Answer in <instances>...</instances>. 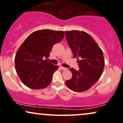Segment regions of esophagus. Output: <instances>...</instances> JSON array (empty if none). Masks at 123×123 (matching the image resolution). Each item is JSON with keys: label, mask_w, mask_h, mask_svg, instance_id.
Here are the masks:
<instances>
[{"label": "esophagus", "mask_w": 123, "mask_h": 123, "mask_svg": "<svg viewBox=\"0 0 123 123\" xmlns=\"http://www.w3.org/2000/svg\"><path fill=\"white\" fill-rule=\"evenodd\" d=\"M61 69L63 70H67V68H66L63 67V66H61Z\"/></svg>", "instance_id": "1"}]
</instances>
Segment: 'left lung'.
<instances>
[{
	"label": "left lung",
	"instance_id": "obj_1",
	"mask_svg": "<svg viewBox=\"0 0 123 123\" xmlns=\"http://www.w3.org/2000/svg\"><path fill=\"white\" fill-rule=\"evenodd\" d=\"M65 32L80 68L79 70L70 69L72 77L65 81L66 85L75 92H83L91 88L101 77L105 66L104 54L87 32L75 30Z\"/></svg>",
	"mask_w": 123,
	"mask_h": 123
}]
</instances>
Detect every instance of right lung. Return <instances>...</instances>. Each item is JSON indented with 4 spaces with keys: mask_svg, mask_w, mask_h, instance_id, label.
<instances>
[{
    "mask_svg": "<svg viewBox=\"0 0 123 123\" xmlns=\"http://www.w3.org/2000/svg\"><path fill=\"white\" fill-rule=\"evenodd\" d=\"M64 37L62 31L42 29L28 36L15 54V66L22 82L31 89L47 87L58 66L48 62L52 48Z\"/></svg>",
    "mask_w": 123,
    "mask_h": 123,
    "instance_id": "add662e5",
    "label": "right lung"
}]
</instances>
